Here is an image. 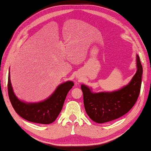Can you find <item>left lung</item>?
Returning a JSON list of instances; mask_svg holds the SVG:
<instances>
[{"mask_svg":"<svg viewBox=\"0 0 151 151\" xmlns=\"http://www.w3.org/2000/svg\"><path fill=\"white\" fill-rule=\"evenodd\" d=\"M137 71L130 82L118 90L94 93L92 89L81 85L85 110L91 120L104 123L121 117L130 111L139 95L143 68L136 54Z\"/></svg>","mask_w":151,"mask_h":151,"instance_id":"1","label":"left lung"}]
</instances>
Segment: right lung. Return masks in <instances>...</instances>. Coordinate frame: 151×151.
<instances>
[{"instance_id":"1","label":"right lung","mask_w":151,"mask_h":151,"mask_svg":"<svg viewBox=\"0 0 151 151\" xmlns=\"http://www.w3.org/2000/svg\"><path fill=\"white\" fill-rule=\"evenodd\" d=\"M74 86L72 81H67L58 86L53 93L45 100L38 102H26L15 95L8 73V91L13 108L19 115L30 122L40 124H50L56 119L62 111L68 92Z\"/></svg>"}]
</instances>
